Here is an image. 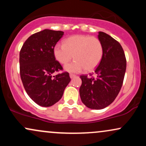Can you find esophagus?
I'll return each mask as SVG.
<instances>
[{
    "label": "esophagus",
    "instance_id": "34e87169",
    "mask_svg": "<svg viewBox=\"0 0 146 146\" xmlns=\"http://www.w3.org/2000/svg\"><path fill=\"white\" fill-rule=\"evenodd\" d=\"M70 78H75V75H74V74H72V73H70Z\"/></svg>",
    "mask_w": 146,
    "mask_h": 146
}]
</instances>
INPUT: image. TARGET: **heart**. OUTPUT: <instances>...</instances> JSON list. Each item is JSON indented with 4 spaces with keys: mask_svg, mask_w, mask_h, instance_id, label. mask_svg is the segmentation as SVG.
Returning <instances> with one entry per match:
<instances>
[{
    "mask_svg": "<svg viewBox=\"0 0 146 146\" xmlns=\"http://www.w3.org/2000/svg\"><path fill=\"white\" fill-rule=\"evenodd\" d=\"M53 53L57 61L63 65L73 58L75 59L65 66L67 71L78 73L84 68L87 71H92L101 62L104 47L102 42L96 37L74 35L64 40L63 44L55 45Z\"/></svg>",
    "mask_w": 146,
    "mask_h": 146,
    "instance_id": "b5f03b06",
    "label": "heart"
}]
</instances>
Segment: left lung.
I'll return each mask as SVG.
<instances>
[{
  "instance_id": "8db88e82",
  "label": "left lung",
  "mask_w": 146,
  "mask_h": 146,
  "mask_svg": "<svg viewBox=\"0 0 146 146\" xmlns=\"http://www.w3.org/2000/svg\"><path fill=\"white\" fill-rule=\"evenodd\" d=\"M98 38L103 44L104 56L95 70L96 78L82 75L80 88L84 104L97 110L103 109L115 100L123 84L126 69L125 53L119 42L102 31L99 32Z\"/></svg>"
}]
</instances>
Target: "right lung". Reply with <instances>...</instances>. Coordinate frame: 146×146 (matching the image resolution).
<instances>
[{
	"label": "right lung",
	"instance_id": "obj_1",
	"mask_svg": "<svg viewBox=\"0 0 146 146\" xmlns=\"http://www.w3.org/2000/svg\"><path fill=\"white\" fill-rule=\"evenodd\" d=\"M64 32L44 29L27 38L20 51V74L30 98L43 107L51 106L62 97L71 81L68 72L52 76L62 71L56 60L53 49Z\"/></svg>",
	"mask_w": 146,
	"mask_h": 146
}]
</instances>
